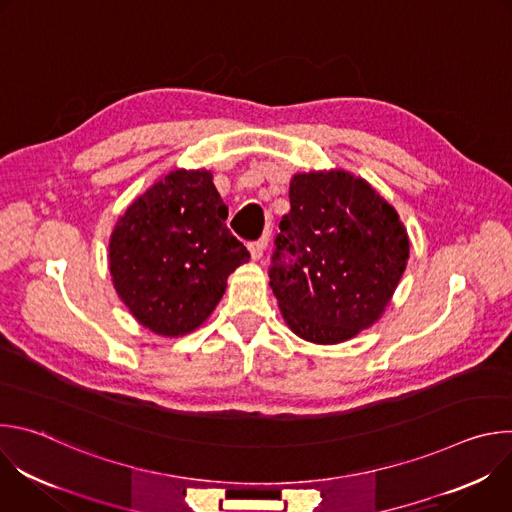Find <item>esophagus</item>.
I'll return each mask as SVG.
<instances>
[{"label":"esophagus","mask_w":512,"mask_h":512,"mask_svg":"<svg viewBox=\"0 0 512 512\" xmlns=\"http://www.w3.org/2000/svg\"><path fill=\"white\" fill-rule=\"evenodd\" d=\"M265 247H267V235H265L263 239H259V241H255V243H251V245H249V253H251V259H253V261H259V259L263 257V251H265Z\"/></svg>","instance_id":"34e87169"}]
</instances>
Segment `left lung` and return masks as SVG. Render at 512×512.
I'll list each match as a JSON object with an SVG mask.
<instances>
[{
  "label": "left lung",
  "mask_w": 512,
  "mask_h": 512,
  "mask_svg": "<svg viewBox=\"0 0 512 512\" xmlns=\"http://www.w3.org/2000/svg\"><path fill=\"white\" fill-rule=\"evenodd\" d=\"M289 206L269 271L279 312L306 342H346L387 310L409 259L407 229L367 180L342 168L294 174Z\"/></svg>",
  "instance_id": "left-lung-1"
}]
</instances>
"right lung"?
I'll return each instance as SVG.
<instances>
[{
  "label": "right lung",
  "instance_id": "obj_1",
  "mask_svg": "<svg viewBox=\"0 0 512 512\" xmlns=\"http://www.w3.org/2000/svg\"><path fill=\"white\" fill-rule=\"evenodd\" d=\"M227 216L212 172L178 168L117 218L109 273L119 300L143 328L178 338L208 320L229 275L249 261L225 225Z\"/></svg>",
  "mask_w": 512,
  "mask_h": 512
}]
</instances>
